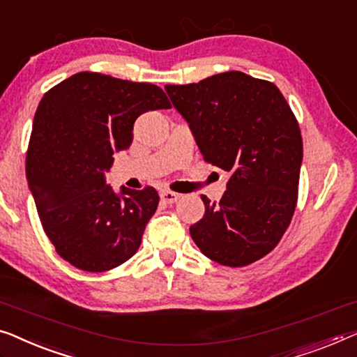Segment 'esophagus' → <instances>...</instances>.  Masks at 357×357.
Segmentation results:
<instances>
[{"label":"esophagus","instance_id":"obj_1","mask_svg":"<svg viewBox=\"0 0 357 357\" xmlns=\"http://www.w3.org/2000/svg\"><path fill=\"white\" fill-rule=\"evenodd\" d=\"M182 198V195L175 193V191H169V190H164L161 191V199L164 201L166 204H174L177 203V201Z\"/></svg>","mask_w":357,"mask_h":357}]
</instances>
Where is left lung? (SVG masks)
Wrapping results in <instances>:
<instances>
[{
	"label": "left lung",
	"mask_w": 357,
	"mask_h": 357,
	"mask_svg": "<svg viewBox=\"0 0 357 357\" xmlns=\"http://www.w3.org/2000/svg\"><path fill=\"white\" fill-rule=\"evenodd\" d=\"M206 162L229 172L219 203L201 195L204 215L190 235L204 256L229 267L259 261L278 245L298 203L303 138L272 82L240 70L190 85H166Z\"/></svg>",
	"instance_id": "8db88e82"
}]
</instances>
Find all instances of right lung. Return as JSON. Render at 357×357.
Returning <instances> with one entry per match:
<instances>
[{
  "instance_id": "1",
  "label": "right lung",
  "mask_w": 357,
  "mask_h": 357,
  "mask_svg": "<svg viewBox=\"0 0 357 357\" xmlns=\"http://www.w3.org/2000/svg\"><path fill=\"white\" fill-rule=\"evenodd\" d=\"M169 107L159 86L98 72H79L41 98L25 174L45 234L74 267L111 271L140 248L158 191L122 188L116 195L105 170L112 154L132 144L138 116Z\"/></svg>"
}]
</instances>
